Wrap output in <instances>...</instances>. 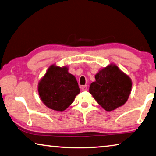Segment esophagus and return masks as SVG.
I'll return each instance as SVG.
<instances>
[{
    "label": "esophagus",
    "mask_w": 156,
    "mask_h": 156,
    "mask_svg": "<svg viewBox=\"0 0 156 156\" xmlns=\"http://www.w3.org/2000/svg\"><path fill=\"white\" fill-rule=\"evenodd\" d=\"M81 90H82V91H86L87 90H88V86H82L81 87Z\"/></svg>",
    "instance_id": "34e87169"
}]
</instances>
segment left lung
<instances>
[{
    "instance_id": "1",
    "label": "left lung",
    "mask_w": 156,
    "mask_h": 156,
    "mask_svg": "<svg viewBox=\"0 0 156 156\" xmlns=\"http://www.w3.org/2000/svg\"><path fill=\"white\" fill-rule=\"evenodd\" d=\"M95 80L90 86L89 92L105 110H114L127 102L132 81L116 64H110L99 70Z\"/></svg>"
}]
</instances>
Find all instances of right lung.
I'll return each instance as SVG.
<instances>
[{"label": "right lung", "instance_id": "add662e5", "mask_svg": "<svg viewBox=\"0 0 156 156\" xmlns=\"http://www.w3.org/2000/svg\"><path fill=\"white\" fill-rule=\"evenodd\" d=\"M41 101L49 109L62 112L72 104L80 92L75 76L68 72L67 66L52 64L38 83Z\"/></svg>", "mask_w": 156, "mask_h": 156}]
</instances>
